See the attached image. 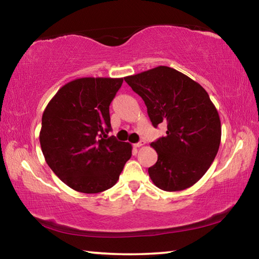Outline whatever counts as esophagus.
<instances>
[{"instance_id": "34e87169", "label": "esophagus", "mask_w": 259, "mask_h": 259, "mask_svg": "<svg viewBox=\"0 0 259 259\" xmlns=\"http://www.w3.org/2000/svg\"><path fill=\"white\" fill-rule=\"evenodd\" d=\"M144 145V142L143 140H140L139 143H136V144H134V146L136 147V148H138V147H140V146H143Z\"/></svg>"}]
</instances>
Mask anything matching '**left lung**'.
<instances>
[{"label": "left lung", "instance_id": "8db88e82", "mask_svg": "<svg viewBox=\"0 0 259 259\" xmlns=\"http://www.w3.org/2000/svg\"><path fill=\"white\" fill-rule=\"evenodd\" d=\"M143 98L153 126L166 123V136L153 142L156 163L148 175L156 187L183 191L202 178L217 155L222 137L218 112L198 82L159 66L124 77Z\"/></svg>", "mask_w": 259, "mask_h": 259}]
</instances>
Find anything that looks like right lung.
I'll list each match as a JSON object with an SVG mask.
<instances>
[{"instance_id":"1","label":"right lung","mask_w":259,"mask_h":259,"mask_svg":"<svg viewBox=\"0 0 259 259\" xmlns=\"http://www.w3.org/2000/svg\"><path fill=\"white\" fill-rule=\"evenodd\" d=\"M123 78L81 77L57 91L42 115L40 144L48 165L73 190L95 194L114 186L133 146L111 131L109 105Z\"/></svg>"}]
</instances>
